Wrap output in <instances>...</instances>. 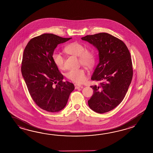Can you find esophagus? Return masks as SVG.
Listing matches in <instances>:
<instances>
[{
	"mask_svg": "<svg viewBox=\"0 0 153 153\" xmlns=\"http://www.w3.org/2000/svg\"><path fill=\"white\" fill-rule=\"evenodd\" d=\"M74 86H75V89H78L79 88H82V86L81 85L78 84H75Z\"/></svg>",
	"mask_w": 153,
	"mask_h": 153,
	"instance_id": "1",
	"label": "esophagus"
}]
</instances>
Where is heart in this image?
<instances>
[{"label":"heart","instance_id":"obj_1","mask_svg":"<svg viewBox=\"0 0 153 153\" xmlns=\"http://www.w3.org/2000/svg\"><path fill=\"white\" fill-rule=\"evenodd\" d=\"M64 51L70 55L78 57L80 63L85 67L90 68L94 65L96 55L94 51L90 48H85L84 45L79 42H71L67 44L64 48ZM52 59L57 68H63L64 59L62 56L54 52L52 53ZM67 76L72 81L77 83H82L86 80V73L82 68L69 71L67 73Z\"/></svg>","mask_w":153,"mask_h":153}]
</instances>
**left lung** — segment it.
Segmentation results:
<instances>
[{
    "label": "left lung",
    "mask_w": 153,
    "mask_h": 153,
    "mask_svg": "<svg viewBox=\"0 0 153 153\" xmlns=\"http://www.w3.org/2000/svg\"><path fill=\"white\" fill-rule=\"evenodd\" d=\"M97 49L99 63L92 80L102 81L91 86L94 94L88 106L98 113H104L117 107L124 100L133 76L132 59L125 44L107 33L81 38Z\"/></svg>",
    "instance_id": "left-lung-1"
}]
</instances>
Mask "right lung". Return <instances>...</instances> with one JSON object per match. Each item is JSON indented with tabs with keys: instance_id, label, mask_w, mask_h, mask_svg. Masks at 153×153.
Listing matches in <instances>:
<instances>
[{
	"instance_id": "obj_1",
	"label": "right lung",
	"mask_w": 153,
	"mask_h": 153,
	"mask_svg": "<svg viewBox=\"0 0 153 153\" xmlns=\"http://www.w3.org/2000/svg\"><path fill=\"white\" fill-rule=\"evenodd\" d=\"M71 39L45 33L30 40L24 50L21 72L29 94L38 107L49 112L65 107L74 90L73 84L62 81L63 76L52 59L58 44Z\"/></svg>"
}]
</instances>
